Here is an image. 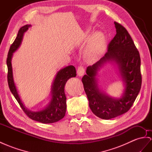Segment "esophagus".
I'll return each mask as SVG.
<instances>
[{
	"instance_id": "34e87169",
	"label": "esophagus",
	"mask_w": 152,
	"mask_h": 152,
	"mask_svg": "<svg viewBox=\"0 0 152 152\" xmlns=\"http://www.w3.org/2000/svg\"><path fill=\"white\" fill-rule=\"evenodd\" d=\"M84 73H85V69L83 67H81V66H80V67L77 68V76H80V77L83 76V75H84Z\"/></svg>"
}]
</instances>
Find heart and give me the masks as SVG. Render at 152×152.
<instances>
[{"label":"heart","instance_id":"b5f03b06","mask_svg":"<svg viewBox=\"0 0 152 152\" xmlns=\"http://www.w3.org/2000/svg\"><path fill=\"white\" fill-rule=\"evenodd\" d=\"M92 29L86 30L81 38V44H83L88 42L85 49L83 56L88 62H96L98 61L106 50V38L104 33L100 31H97L91 37Z\"/></svg>","mask_w":152,"mask_h":152}]
</instances>
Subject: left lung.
<instances>
[{"mask_svg": "<svg viewBox=\"0 0 152 152\" xmlns=\"http://www.w3.org/2000/svg\"><path fill=\"white\" fill-rule=\"evenodd\" d=\"M116 34L108 44L104 56L88 66L82 77L84 90L89 107L98 118L110 119L122 115L130 109L141 87V58L139 53L127 30L114 22ZM108 63L117 67L124 83V91L119 97L110 96L102 91L97 81L99 72Z\"/></svg>", "mask_w": 152, "mask_h": 152, "instance_id": "obj_1", "label": "left lung"}]
</instances>
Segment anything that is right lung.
<instances>
[{
    "mask_svg": "<svg viewBox=\"0 0 152 152\" xmlns=\"http://www.w3.org/2000/svg\"><path fill=\"white\" fill-rule=\"evenodd\" d=\"M31 27V25L29 24L22 26L18 31L16 39L10 47L6 61L8 71L7 81L9 87L22 109L29 118L44 124L55 123L61 119L65 115L67 98L64 91L65 85L69 79L76 76V69L73 65H69L57 72L50 88V99L44 107L36 111L31 110L26 107L20 98V94H18L17 87L15 83L11 60L13 53L20 48L24 33Z\"/></svg>",
    "mask_w": 152,
    "mask_h": 152,
    "instance_id": "1",
    "label": "right lung"
}]
</instances>
